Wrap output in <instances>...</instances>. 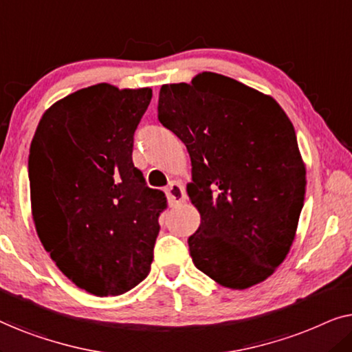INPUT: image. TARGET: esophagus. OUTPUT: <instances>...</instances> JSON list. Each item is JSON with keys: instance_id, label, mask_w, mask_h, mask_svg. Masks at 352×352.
Returning <instances> with one entry per match:
<instances>
[{"instance_id": "obj_1", "label": "esophagus", "mask_w": 352, "mask_h": 352, "mask_svg": "<svg viewBox=\"0 0 352 352\" xmlns=\"http://www.w3.org/2000/svg\"><path fill=\"white\" fill-rule=\"evenodd\" d=\"M166 199H168V204L170 206H177L181 205L182 201H186V190L184 187H182L179 182L173 181L170 182V186L166 187Z\"/></svg>"}]
</instances>
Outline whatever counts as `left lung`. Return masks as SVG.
Segmentation results:
<instances>
[{
	"label": "left lung",
	"instance_id": "left-lung-1",
	"mask_svg": "<svg viewBox=\"0 0 352 352\" xmlns=\"http://www.w3.org/2000/svg\"><path fill=\"white\" fill-rule=\"evenodd\" d=\"M158 120L186 144L187 186L201 223L190 235L195 267L243 290L276 271L295 239L306 170L295 128L269 96L204 72L163 85Z\"/></svg>",
	"mask_w": 352,
	"mask_h": 352
}]
</instances>
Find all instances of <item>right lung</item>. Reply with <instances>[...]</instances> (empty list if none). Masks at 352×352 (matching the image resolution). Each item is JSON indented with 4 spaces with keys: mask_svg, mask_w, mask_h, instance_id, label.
<instances>
[{
    "mask_svg": "<svg viewBox=\"0 0 352 352\" xmlns=\"http://www.w3.org/2000/svg\"><path fill=\"white\" fill-rule=\"evenodd\" d=\"M151 99V88H83L46 110L32 141L38 237L76 287L98 296L126 293L151 271L166 197L133 163Z\"/></svg>",
    "mask_w": 352,
    "mask_h": 352,
    "instance_id": "right-lung-1",
    "label": "right lung"
}]
</instances>
